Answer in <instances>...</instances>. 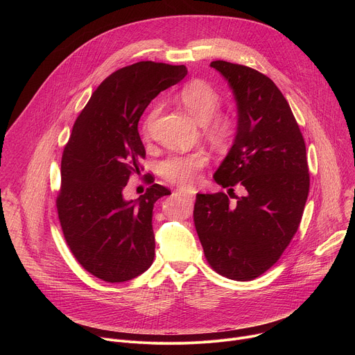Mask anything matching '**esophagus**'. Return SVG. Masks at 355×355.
Returning <instances> with one entry per match:
<instances>
[{
    "label": "esophagus",
    "instance_id": "34e87169",
    "mask_svg": "<svg viewBox=\"0 0 355 355\" xmlns=\"http://www.w3.org/2000/svg\"><path fill=\"white\" fill-rule=\"evenodd\" d=\"M177 191H178V192H181V193H184V195H188V196H191V198H193V193H195L192 189L185 188V187H181V188H178Z\"/></svg>",
    "mask_w": 355,
    "mask_h": 355
}]
</instances>
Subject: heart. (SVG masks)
<instances>
[{"label": "heart", "mask_w": 355, "mask_h": 355, "mask_svg": "<svg viewBox=\"0 0 355 355\" xmlns=\"http://www.w3.org/2000/svg\"><path fill=\"white\" fill-rule=\"evenodd\" d=\"M180 101L185 111L198 122L207 123L209 122V128L212 133L218 137H222L227 132V122L223 119H213L219 112L220 98L216 91L208 84L202 81H193L185 85L180 94ZM155 112L148 116L147 125L153 119ZM207 162V156L202 151L196 153L184 155V156H173L162 163L160 173L162 175L177 184L188 185L195 181L198 171L204 167Z\"/></svg>", "instance_id": "obj_1"}]
</instances>
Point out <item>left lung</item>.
Wrapping results in <instances>:
<instances>
[{"label":"left lung","instance_id":"left-lung-1","mask_svg":"<svg viewBox=\"0 0 355 355\" xmlns=\"http://www.w3.org/2000/svg\"><path fill=\"white\" fill-rule=\"evenodd\" d=\"M211 67L237 105L234 141L214 178L230 187L229 194L237 183L245 193L234 205L225 192L196 193L193 222L211 267L229 279L251 281L278 261L299 227L309 193L306 146L271 78L223 60Z\"/></svg>","mask_w":355,"mask_h":355}]
</instances>
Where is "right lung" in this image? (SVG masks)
Masks as SVG:
<instances>
[{"instance_id":"obj_1","label":"right lung","mask_w":355,"mask_h":355,"mask_svg":"<svg viewBox=\"0 0 355 355\" xmlns=\"http://www.w3.org/2000/svg\"><path fill=\"white\" fill-rule=\"evenodd\" d=\"M187 73L184 64L155 62L112 73L92 92L64 147L58 196L63 234L77 261L105 282L133 279L153 263V208L171 192L153 184L133 200L123 188L146 157L140 116Z\"/></svg>"}]
</instances>
